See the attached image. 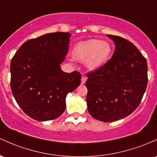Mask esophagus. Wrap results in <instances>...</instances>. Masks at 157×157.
<instances>
[{"label":"esophagus","instance_id":"34e87169","mask_svg":"<svg viewBox=\"0 0 157 157\" xmlns=\"http://www.w3.org/2000/svg\"><path fill=\"white\" fill-rule=\"evenodd\" d=\"M87 80V77L85 75H82L81 77V84H84Z\"/></svg>","mask_w":157,"mask_h":157}]
</instances>
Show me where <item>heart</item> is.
<instances>
[{
  "label": "heart",
  "mask_w": 157,
  "mask_h": 157,
  "mask_svg": "<svg viewBox=\"0 0 157 157\" xmlns=\"http://www.w3.org/2000/svg\"><path fill=\"white\" fill-rule=\"evenodd\" d=\"M111 52L112 48L109 42L90 39L76 44L72 54L78 61L86 62L88 68L96 70L106 64Z\"/></svg>",
  "instance_id": "obj_1"
}]
</instances>
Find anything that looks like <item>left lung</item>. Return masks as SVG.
Instances as JSON below:
<instances>
[{
	"label": "left lung",
	"mask_w": 157,
	"mask_h": 157,
	"mask_svg": "<svg viewBox=\"0 0 157 157\" xmlns=\"http://www.w3.org/2000/svg\"><path fill=\"white\" fill-rule=\"evenodd\" d=\"M115 42L113 56L87 74V108L93 118L111 122L130 115L142 101L147 85L145 58L130 41L107 35Z\"/></svg>",
	"instance_id": "1"
}]
</instances>
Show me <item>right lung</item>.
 I'll list each match as a JSON object with an SVG mask.
<instances>
[{"label": "right lung", "mask_w": 157, "mask_h": 157, "mask_svg": "<svg viewBox=\"0 0 157 157\" xmlns=\"http://www.w3.org/2000/svg\"><path fill=\"white\" fill-rule=\"evenodd\" d=\"M71 34L56 32L27 41L11 60L12 92L21 109L41 121L55 119L65 109V97L80 86L78 71L60 68Z\"/></svg>", "instance_id": "add662e5"}]
</instances>
